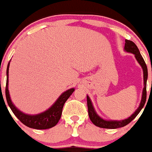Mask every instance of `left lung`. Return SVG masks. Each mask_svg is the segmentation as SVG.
I'll list each match as a JSON object with an SVG mask.
<instances>
[{"label":"left lung","mask_w":152,"mask_h":152,"mask_svg":"<svg viewBox=\"0 0 152 152\" xmlns=\"http://www.w3.org/2000/svg\"><path fill=\"white\" fill-rule=\"evenodd\" d=\"M125 51H126L127 53H130L134 54L135 58L137 59L139 64L141 66L143 71H144V88H143V93H142V98L140 106L138 107V108L135 110V112L133 113V115H131L130 117H129L128 118H126L124 120H104L102 118H100L99 115H97V113L96 112L95 109L93 107V105L92 104L90 98L87 96V106H88V112L89 118L92 121L93 124L95 126L100 127V128L104 129H117L121 128L123 126L128 125L131 121H133L137 115L140 113V111L141 110V109L144 107L145 102H146L147 99V79H148V67L147 65L144 62V59L140 53V51L138 49L137 46L136 45L135 43L133 42L132 41L129 40H126V43H125Z\"/></svg>","instance_id":"obj_1"}]
</instances>
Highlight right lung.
Returning <instances> with one entry per match:
<instances>
[{"instance_id": "right-lung-1", "label": "right lung", "mask_w": 152, "mask_h": 152, "mask_svg": "<svg viewBox=\"0 0 152 152\" xmlns=\"http://www.w3.org/2000/svg\"><path fill=\"white\" fill-rule=\"evenodd\" d=\"M8 69H9V63L7 66V81H6L5 88L6 99L8 102V106L11 110H12V112L16 116L17 118L25 126L36 129H46L55 126L61 118L62 110L65 102L75 91V88H70L62 93L60 96L55 102V104H53V106L45 111L34 115H26L17 108L11 100L9 91H8Z\"/></svg>"}]
</instances>
